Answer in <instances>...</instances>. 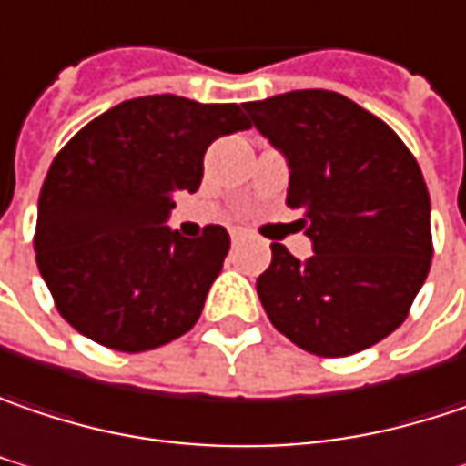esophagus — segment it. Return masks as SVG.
Here are the masks:
<instances>
[{"label":"esophagus","mask_w":466,"mask_h":466,"mask_svg":"<svg viewBox=\"0 0 466 466\" xmlns=\"http://www.w3.org/2000/svg\"><path fill=\"white\" fill-rule=\"evenodd\" d=\"M245 239V234L239 232V229H232V245H239Z\"/></svg>","instance_id":"obj_1"}]
</instances>
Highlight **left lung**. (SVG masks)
Listing matches in <instances>:
<instances>
[{"label": "left lung", "instance_id": "left-lung-1", "mask_svg": "<svg viewBox=\"0 0 466 466\" xmlns=\"http://www.w3.org/2000/svg\"><path fill=\"white\" fill-rule=\"evenodd\" d=\"M288 157V206L303 213L314 256L271 245L256 282L263 311L298 348L338 359L403 324L432 258L430 195L396 131L353 99L300 89L245 102Z\"/></svg>", "mask_w": 466, "mask_h": 466}]
</instances>
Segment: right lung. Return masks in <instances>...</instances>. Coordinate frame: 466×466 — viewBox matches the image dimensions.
<instances>
[{"mask_svg":"<svg viewBox=\"0 0 466 466\" xmlns=\"http://www.w3.org/2000/svg\"><path fill=\"white\" fill-rule=\"evenodd\" d=\"M250 128L239 105L177 95L126 99L55 155L34 234L36 263L70 327L113 350L177 340L203 314L229 234L166 227L178 192H198L213 139Z\"/></svg>","mask_w":466,"mask_h":466,"instance_id":"add662e5","label":"right lung"}]
</instances>
